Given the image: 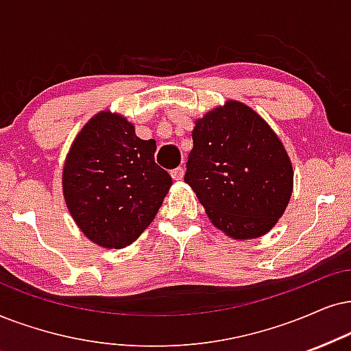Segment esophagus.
Masks as SVG:
<instances>
[{
  "label": "esophagus",
  "instance_id": "esophagus-1",
  "mask_svg": "<svg viewBox=\"0 0 351 351\" xmlns=\"http://www.w3.org/2000/svg\"><path fill=\"white\" fill-rule=\"evenodd\" d=\"M183 175H184V168L183 167H176V168H173L171 170V178L173 180H181L183 178Z\"/></svg>",
  "mask_w": 351,
  "mask_h": 351
}]
</instances>
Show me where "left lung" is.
<instances>
[{"instance_id":"left-lung-1","label":"left lung","mask_w":351,"mask_h":351,"mask_svg":"<svg viewBox=\"0 0 351 351\" xmlns=\"http://www.w3.org/2000/svg\"><path fill=\"white\" fill-rule=\"evenodd\" d=\"M193 144L184 181L212 223L237 239L267 233L293 189L290 158L269 124L232 100L197 119Z\"/></svg>"}]
</instances>
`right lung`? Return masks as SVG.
Segmentation results:
<instances>
[{
  "instance_id": "1",
  "label": "right lung",
  "mask_w": 351,
  "mask_h": 351,
  "mask_svg": "<svg viewBox=\"0 0 351 351\" xmlns=\"http://www.w3.org/2000/svg\"><path fill=\"white\" fill-rule=\"evenodd\" d=\"M154 139L143 141L126 119L101 112L79 132L66 158L68 208L88 239L121 250L149 227L171 186L155 163Z\"/></svg>"
}]
</instances>
